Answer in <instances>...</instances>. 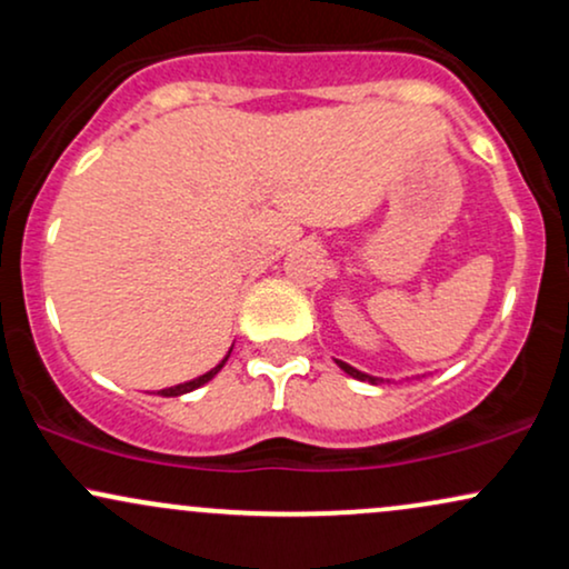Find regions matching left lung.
<instances>
[{"label": "left lung", "mask_w": 569, "mask_h": 569, "mask_svg": "<svg viewBox=\"0 0 569 569\" xmlns=\"http://www.w3.org/2000/svg\"><path fill=\"white\" fill-rule=\"evenodd\" d=\"M337 367L342 369V371H348L350 377H356V380H361V382H371V385H377L380 382V377H371V375H363V371H358V369H352L350 363H345V361H337Z\"/></svg>", "instance_id": "8db88e82"}]
</instances>
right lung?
Instances as JSON below:
<instances>
[{"label": "right lung", "instance_id": "add662e5", "mask_svg": "<svg viewBox=\"0 0 569 569\" xmlns=\"http://www.w3.org/2000/svg\"><path fill=\"white\" fill-rule=\"evenodd\" d=\"M230 352H232V348H230ZM230 352H227V356H224V361L217 363V367H213L211 371H206V375H200L198 380H189V382L173 385V388H166V390H160V396H184V393H189V390L200 388V385H206L208 380H213V377H217L219 371H221V367H224V363H227V358H230Z\"/></svg>", "mask_w": 569, "mask_h": 569}]
</instances>
